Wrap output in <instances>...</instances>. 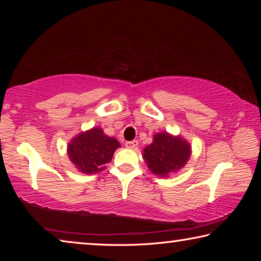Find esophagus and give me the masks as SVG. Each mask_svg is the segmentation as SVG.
<instances>
[{
    "mask_svg": "<svg viewBox=\"0 0 261 261\" xmlns=\"http://www.w3.org/2000/svg\"><path fill=\"white\" fill-rule=\"evenodd\" d=\"M125 146L129 147V148H136L137 146H138V140H130V141H126Z\"/></svg>",
    "mask_w": 261,
    "mask_h": 261,
    "instance_id": "obj_1",
    "label": "esophagus"
}]
</instances>
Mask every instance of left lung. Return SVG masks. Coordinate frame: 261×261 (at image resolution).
Returning a JSON list of instances; mask_svg holds the SVG:
<instances>
[{
    "label": "left lung",
    "mask_w": 261,
    "mask_h": 261,
    "mask_svg": "<svg viewBox=\"0 0 261 261\" xmlns=\"http://www.w3.org/2000/svg\"><path fill=\"white\" fill-rule=\"evenodd\" d=\"M191 155V146L180 136L160 132L153 137L152 144L144 148V160L148 169L160 177L179 170Z\"/></svg>",
    "instance_id": "8db88e82"
}]
</instances>
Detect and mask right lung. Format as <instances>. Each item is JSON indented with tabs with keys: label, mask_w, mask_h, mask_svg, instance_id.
<instances>
[{
	"label": "right lung",
	"mask_w": 261,
	"mask_h": 261,
	"mask_svg": "<svg viewBox=\"0 0 261 261\" xmlns=\"http://www.w3.org/2000/svg\"><path fill=\"white\" fill-rule=\"evenodd\" d=\"M120 146L117 139L106 136L100 127H93L73 137L68 145V155L81 173L92 175L105 169Z\"/></svg>",
	"instance_id": "add662e5"
}]
</instances>
